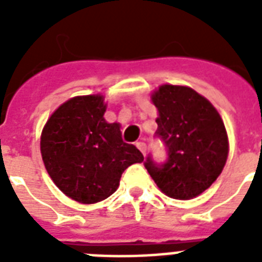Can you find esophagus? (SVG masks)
<instances>
[{"mask_svg": "<svg viewBox=\"0 0 262 262\" xmlns=\"http://www.w3.org/2000/svg\"><path fill=\"white\" fill-rule=\"evenodd\" d=\"M136 147L139 148V149H140V151H141V154H143V155H145V152H147V144L143 143V141H140V143L136 144Z\"/></svg>", "mask_w": 262, "mask_h": 262, "instance_id": "1", "label": "esophagus"}]
</instances>
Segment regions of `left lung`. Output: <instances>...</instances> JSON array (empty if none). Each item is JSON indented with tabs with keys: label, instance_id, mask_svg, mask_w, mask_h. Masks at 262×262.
Returning <instances> with one entry per match:
<instances>
[{
	"label": "left lung",
	"instance_id": "8db88e82",
	"mask_svg": "<svg viewBox=\"0 0 262 262\" xmlns=\"http://www.w3.org/2000/svg\"><path fill=\"white\" fill-rule=\"evenodd\" d=\"M152 103L159 111L155 135L167 149V160L158 164L148 156L144 166L168 197H197L217 179L227 160L223 119L208 99L183 85H160Z\"/></svg>",
	"mask_w": 262,
	"mask_h": 262
}]
</instances>
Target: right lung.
<instances>
[{
  "instance_id": "right-lung-1",
  "label": "right lung",
  "mask_w": 262,
  "mask_h": 262,
  "mask_svg": "<svg viewBox=\"0 0 262 262\" xmlns=\"http://www.w3.org/2000/svg\"><path fill=\"white\" fill-rule=\"evenodd\" d=\"M104 111L102 95L72 98L51 114L40 136L50 178L77 203L95 204L110 197L122 172L144 160L135 145L122 140L121 125L104 119Z\"/></svg>"
}]
</instances>
